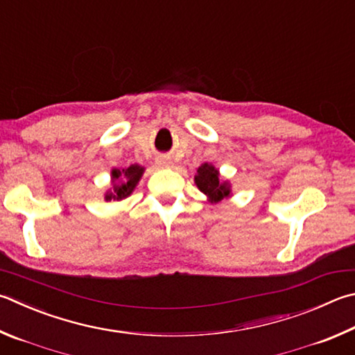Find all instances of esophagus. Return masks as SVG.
I'll return each instance as SVG.
<instances>
[{"label":"esophagus","mask_w":355,"mask_h":355,"mask_svg":"<svg viewBox=\"0 0 355 355\" xmlns=\"http://www.w3.org/2000/svg\"><path fill=\"white\" fill-rule=\"evenodd\" d=\"M157 164L159 167H169L171 166V159L167 157H158L157 158Z\"/></svg>","instance_id":"1"}]
</instances>
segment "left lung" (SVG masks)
I'll return each instance as SVG.
<instances>
[{"instance_id":"obj_1","label":"left lung","mask_w":355,"mask_h":355,"mask_svg":"<svg viewBox=\"0 0 355 355\" xmlns=\"http://www.w3.org/2000/svg\"><path fill=\"white\" fill-rule=\"evenodd\" d=\"M196 184L200 191L205 192L214 202H220V200L230 196L228 184L218 182V172L214 169V166H200L196 175Z\"/></svg>"}]
</instances>
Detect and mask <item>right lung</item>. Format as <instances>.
Here are the masks:
<instances>
[{
	"instance_id": "right-lung-1",
	"label": "right lung",
	"mask_w": 355,
	"mask_h": 355,
	"mask_svg": "<svg viewBox=\"0 0 355 355\" xmlns=\"http://www.w3.org/2000/svg\"><path fill=\"white\" fill-rule=\"evenodd\" d=\"M144 169L143 167H139L138 164H133L130 167H127V169H122V171H113L112 175H113V183H114V192L112 194H108L105 198L107 200H122L132 194V191L135 189V186L139 182L141 175H143ZM121 179V182H118L117 180Z\"/></svg>"
}]
</instances>
